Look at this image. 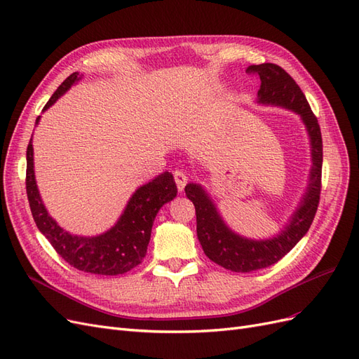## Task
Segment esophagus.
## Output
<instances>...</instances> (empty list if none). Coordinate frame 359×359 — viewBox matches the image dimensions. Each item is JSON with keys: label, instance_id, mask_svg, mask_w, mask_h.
<instances>
[{"label": "esophagus", "instance_id": "esophagus-1", "mask_svg": "<svg viewBox=\"0 0 359 359\" xmlns=\"http://www.w3.org/2000/svg\"><path fill=\"white\" fill-rule=\"evenodd\" d=\"M173 178H175V182H177V187H178V190L180 191H182L184 190V187H186V184H187V175H186V172H182V170H175L173 172Z\"/></svg>", "mask_w": 359, "mask_h": 359}]
</instances>
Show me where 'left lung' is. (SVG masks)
Instances as JSON below:
<instances>
[{
  "instance_id": "1",
  "label": "left lung",
  "mask_w": 359,
  "mask_h": 359,
  "mask_svg": "<svg viewBox=\"0 0 359 359\" xmlns=\"http://www.w3.org/2000/svg\"><path fill=\"white\" fill-rule=\"evenodd\" d=\"M247 73L257 74L260 78V88L257 91L259 103L283 106L302 118L311 140L313 168L307 191L297 211L293 212L290 224L273 240L265 241L247 240L233 233L223 223L212 201L199 184H187L184 190L196 210V232L203 253L217 265L235 273L262 269L274 265L286 256L310 229L318 211L322 189L323 153L320 127L298 83L290 78L289 73L273 62L250 66Z\"/></svg>"
}]
</instances>
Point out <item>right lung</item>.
I'll return each mask as SVG.
<instances>
[{
	"label": "right lung",
	"mask_w": 359,
	"mask_h": 359,
	"mask_svg": "<svg viewBox=\"0 0 359 359\" xmlns=\"http://www.w3.org/2000/svg\"><path fill=\"white\" fill-rule=\"evenodd\" d=\"M79 73H72L58 90L52 94L49 102L43 107L46 111L55 103L70 86L78 81ZM40 116H37L36 124ZM32 137L27 148V196L32 219L39 231L48 238L55 252L73 268L83 273L100 276H118L137 266L147 255V247L151 238V229L158 210L163 205L177 196V184L172 173L163 172L161 175L149 181L136 190L130 198L123 215L111 231L103 235L83 238L76 236L52 220L45 205L41 203L34 177V161H32Z\"/></svg>",
	"instance_id": "right-lung-1"
}]
</instances>
